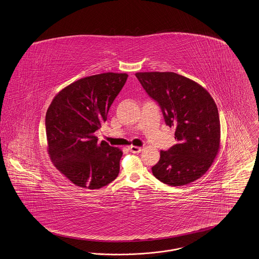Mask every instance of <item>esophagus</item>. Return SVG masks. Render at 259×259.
I'll return each mask as SVG.
<instances>
[{
  "label": "esophagus",
  "mask_w": 259,
  "mask_h": 259,
  "mask_svg": "<svg viewBox=\"0 0 259 259\" xmlns=\"http://www.w3.org/2000/svg\"><path fill=\"white\" fill-rule=\"evenodd\" d=\"M129 151L133 153H139V152H142V148L136 147V146H130Z\"/></svg>",
  "instance_id": "obj_1"
}]
</instances>
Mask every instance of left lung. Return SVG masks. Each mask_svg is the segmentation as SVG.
<instances>
[{
  "label": "left lung",
  "mask_w": 259,
  "mask_h": 259,
  "mask_svg": "<svg viewBox=\"0 0 259 259\" xmlns=\"http://www.w3.org/2000/svg\"><path fill=\"white\" fill-rule=\"evenodd\" d=\"M162 109L165 123L175 128L177 144L160 151L153 176L169 186H184L200 178L220 150V120L216 104L202 86L174 72L135 74Z\"/></svg>",
  "instance_id": "left-lung-1"
}]
</instances>
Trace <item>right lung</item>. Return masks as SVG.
Returning <instances> with one entry per match:
<instances>
[{"label":"right lung","instance_id":"1","mask_svg":"<svg viewBox=\"0 0 259 259\" xmlns=\"http://www.w3.org/2000/svg\"><path fill=\"white\" fill-rule=\"evenodd\" d=\"M128 74L85 77L59 92L46 113L47 150L62 175L83 189H101L116 179L122 152L95 132L107 121L109 107Z\"/></svg>","mask_w":259,"mask_h":259}]
</instances>
